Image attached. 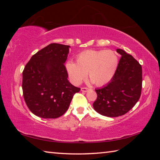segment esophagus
<instances>
[{"mask_svg": "<svg viewBox=\"0 0 160 160\" xmlns=\"http://www.w3.org/2000/svg\"><path fill=\"white\" fill-rule=\"evenodd\" d=\"M89 90V88H81V91L83 92H88Z\"/></svg>", "mask_w": 160, "mask_h": 160, "instance_id": "1", "label": "esophagus"}]
</instances>
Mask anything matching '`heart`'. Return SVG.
I'll return each instance as SVG.
<instances>
[{
    "label": "heart",
    "mask_w": 160,
    "mask_h": 160,
    "mask_svg": "<svg viewBox=\"0 0 160 160\" xmlns=\"http://www.w3.org/2000/svg\"><path fill=\"white\" fill-rule=\"evenodd\" d=\"M118 65V58L112 50H87L78 54L76 63L67 62L66 68L70 80L79 85L88 73L97 86H104L114 76Z\"/></svg>",
    "instance_id": "obj_1"
}]
</instances>
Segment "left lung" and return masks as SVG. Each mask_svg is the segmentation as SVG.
<instances>
[{"instance_id": "left-lung-1", "label": "left lung", "mask_w": 160, "mask_h": 160, "mask_svg": "<svg viewBox=\"0 0 160 160\" xmlns=\"http://www.w3.org/2000/svg\"><path fill=\"white\" fill-rule=\"evenodd\" d=\"M121 57L112 80L95 90L97 98L93 103L97 112L108 117H117L129 112L138 101L142 90V67L131 55L120 48Z\"/></svg>"}]
</instances>
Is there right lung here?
Here are the masks:
<instances>
[{
  "label": "right lung",
  "instance_id": "1",
  "mask_svg": "<svg viewBox=\"0 0 160 160\" xmlns=\"http://www.w3.org/2000/svg\"><path fill=\"white\" fill-rule=\"evenodd\" d=\"M70 46L50 44L32 56L22 72L23 97L39 117L56 118L66 113L80 88L68 80L64 63Z\"/></svg>",
  "mask_w": 160,
  "mask_h": 160
}]
</instances>
